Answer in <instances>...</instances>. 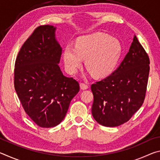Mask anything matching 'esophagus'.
I'll return each mask as SVG.
<instances>
[{
    "instance_id": "esophagus-1",
    "label": "esophagus",
    "mask_w": 160,
    "mask_h": 160,
    "mask_svg": "<svg viewBox=\"0 0 160 160\" xmlns=\"http://www.w3.org/2000/svg\"><path fill=\"white\" fill-rule=\"evenodd\" d=\"M80 89H81V90H87V89L88 88V86L86 84H85V83H80Z\"/></svg>"
}]
</instances>
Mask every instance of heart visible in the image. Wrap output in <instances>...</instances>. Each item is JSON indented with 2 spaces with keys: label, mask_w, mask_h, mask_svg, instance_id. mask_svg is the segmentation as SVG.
I'll return each instance as SVG.
<instances>
[{
  "label": "heart",
  "mask_w": 160,
  "mask_h": 160,
  "mask_svg": "<svg viewBox=\"0 0 160 160\" xmlns=\"http://www.w3.org/2000/svg\"><path fill=\"white\" fill-rule=\"evenodd\" d=\"M121 52L122 47L117 39L97 32L80 37L75 47L66 46L63 61L67 71L75 73L85 59L86 68L94 78H104L115 69Z\"/></svg>",
  "instance_id": "obj_1"
}]
</instances>
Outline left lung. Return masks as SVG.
Returning <instances> with one entry per match:
<instances>
[{"label":"left lung","mask_w":160,"mask_h":160,"mask_svg":"<svg viewBox=\"0 0 160 160\" xmlns=\"http://www.w3.org/2000/svg\"><path fill=\"white\" fill-rule=\"evenodd\" d=\"M150 59L134 35L128 52L112 74L92 84V114L107 127L128 121L144 102L150 71Z\"/></svg>","instance_id":"obj_1"}]
</instances>
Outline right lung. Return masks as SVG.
<instances>
[{"instance_id": "add662e5", "label": "right lung", "mask_w": 160, "mask_h": 160, "mask_svg": "<svg viewBox=\"0 0 160 160\" xmlns=\"http://www.w3.org/2000/svg\"><path fill=\"white\" fill-rule=\"evenodd\" d=\"M56 28L38 27L19 51L15 65V89L30 118L42 128H51L63 120L70 103L80 90L72 78L59 67L62 48Z\"/></svg>"}]
</instances>
